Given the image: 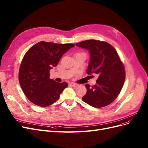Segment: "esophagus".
<instances>
[{
  "mask_svg": "<svg viewBox=\"0 0 148 148\" xmlns=\"http://www.w3.org/2000/svg\"><path fill=\"white\" fill-rule=\"evenodd\" d=\"M71 86H73V87H77L78 85H79V84H76V83H71Z\"/></svg>",
  "mask_w": 148,
  "mask_h": 148,
  "instance_id": "34e87169",
  "label": "esophagus"
}]
</instances>
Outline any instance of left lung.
<instances>
[{
    "label": "left lung",
    "instance_id": "8db88e82",
    "mask_svg": "<svg viewBox=\"0 0 148 148\" xmlns=\"http://www.w3.org/2000/svg\"><path fill=\"white\" fill-rule=\"evenodd\" d=\"M75 45L90 53L87 73L98 75L95 85L90 87L85 85L87 91L82 97L83 101L97 108L109 105L120 93L125 77L124 66L117 52L108 42L97 40L82 41Z\"/></svg>",
    "mask_w": 148,
    "mask_h": 148
}]
</instances>
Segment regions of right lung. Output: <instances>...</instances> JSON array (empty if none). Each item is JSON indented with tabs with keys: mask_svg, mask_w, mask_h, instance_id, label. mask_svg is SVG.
Masks as SVG:
<instances>
[{
	"mask_svg": "<svg viewBox=\"0 0 148 148\" xmlns=\"http://www.w3.org/2000/svg\"><path fill=\"white\" fill-rule=\"evenodd\" d=\"M73 44H58L42 41L28 50L19 71V82L24 93L37 106L46 107L56 101L68 87L64 82L50 79V70L58 64Z\"/></svg>",
	"mask_w": 148,
	"mask_h": 148,
	"instance_id": "obj_1",
	"label": "right lung"
}]
</instances>
